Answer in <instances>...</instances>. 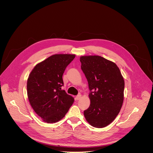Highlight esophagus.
<instances>
[{
    "label": "esophagus",
    "mask_w": 153,
    "mask_h": 153,
    "mask_svg": "<svg viewBox=\"0 0 153 153\" xmlns=\"http://www.w3.org/2000/svg\"><path fill=\"white\" fill-rule=\"evenodd\" d=\"M81 98V94H79V95H78L76 97V99L77 100H80Z\"/></svg>",
    "instance_id": "obj_1"
}]
</instances>
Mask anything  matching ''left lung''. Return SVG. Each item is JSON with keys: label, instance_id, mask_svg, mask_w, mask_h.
<instances>
[{"label": "left lung", "instance_id": "8db88e82", "mask_svg": "<svg viewBox=\"0 0 153 153\" xmlns=\"http://www.w3.org/2000/svg\"><path fill=\"white\" fill-rule=\"evenodd\" d=\"M81 69L90 91L91 104L84 114L92 126L103 128L119 114L124 101V80L113 62L100 56H82Z\"/></svg>", "mask_w": 153, "mask_h": 153}]
</instances>
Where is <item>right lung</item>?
Returning <instances> with one entry per match:
<instances>
[{"instance_id": "1", "label": "right lung", "mask_w": 153, "mask_h": 153, "mask_svg": "<svg viewBox=\"0 0 153 153\" xmlns=\"http://www.w3.org/2000/svg\"><path fill=\"white\" fill-rule=\"evenodd\" d=\"M75 55L55 54L38 64L29 75L27 93L30 104L44 122L55 123L63 118L74 99L61 87L62 75Z\"/></svg>"}]
</instances>
